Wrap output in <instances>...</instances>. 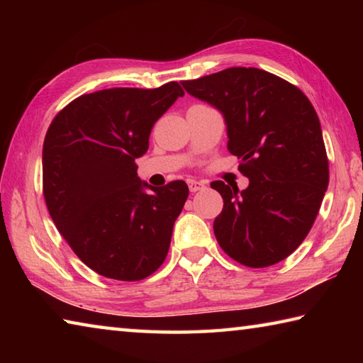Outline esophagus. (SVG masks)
Returning <instances> with one entry per match:
<instances>
[{
	"label": "esophagus",
	"instance_id": "1",
	"mask_svg": "<svg viewBox=\"0 0 363 363\" xmlns=\"http://www.w3.org/2000/svg\"><path fill=\"white\" fill-rule=\"evenodd\" d=\"M187 184H189V189H190V192H199V190H203L206 186H205V182H201V181H195V179H189L187 181Z\"/></svg>",
	"mask_w": 363,
	"mask_h": 363
}]
</instances>
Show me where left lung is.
I'll return each mask as SVG.
<instances>
[{"instance_id":"1","label":"left lung","mask_w":363,"mask_h":363,"mask_svg":"<svg viewBox=\"0 0 363 363\" xmlns=\"http://www.w3.org/2000/svg\"><path fill=\"white\" fill-rule=\"evenodd\" d=\"M182 86L223 112L227 149L250 179L245 190L211 182L224 200L213 224L219 247L253 269L284 261L314 225L328 187L314 106L294 84L255 67H230Z\"/></svg>"}]
</instances>
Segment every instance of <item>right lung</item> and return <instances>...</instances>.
I'll list each match as a JSON object with an SVG mask.
<instances>
[{"label":"right lung","mask_w":363,"mask_h":363,"mask_svg":"<svg viewBox=\"0 0 363 363\" xmlns=\"http://www.w3.org/2000/svg\"><path fill=\"white\" fill-rule=\"evenodd\" d=\"M182 96L177 82L96 91L72 101L48 128V211L73 253L104 277L143 280L168 255L189 187L184 181L147 186L138 177L136 158L149 149L155 121Z\"/></svg>","instance_id":"add662e5"}]
</instances>
